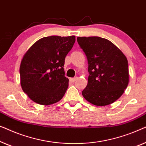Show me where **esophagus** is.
<instances>
[{
  "label": "esophagus",
  "mask_w": 146,
  "mask_h": 146,
  "mask_svg": "<svg viewBox=\"0 0 146 146\" xmlns=\"http://www.w3.org/2000/svg\"><path fill=\"white\" fill-rule=\"evenodd\" d=\"M77 80V77H73V78H70V81H71V82H75V81H76Z\"/></svg>",
  "instance_id": "obj_1"
}]
</instances>
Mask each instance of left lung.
<instances>
[{"label":"left lung","mask_w":146,"mask_h":146,"mask_svg":"<svg viewBox=\"0 0 146 146\" xmlns=\"http://www.w3.org/2000/svg\"><path fill=\"white\" fill-rule=\"evenodd\" d=\"M77 42L88 61V84L83 97L94 105L112 104L124 93L129 81L128 60L106 39L97 36L78 37Z\"/></svg>","instance_id":"1"}]
</instances>
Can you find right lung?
I'll list each match as a JSON object with an SVG mask.
<instances>
[{
  "instance_id": "right-lung-1",
  "label": "right lung",
  "mask_w": 146,
  "mask_h": 146,
  "mask_svg": "<svg viewBox=\"0 0 146 146\" xmlns=\"http://www.w3.org/2000/svg\"><path fill=\"white\" fill-rule=\"evenodd\" d=\"M75 36H51L41 38L24 55L20 67V83L30 99L42 105L59 101L66 92L65 59Z\"/></svg>"
}]
</instances>
